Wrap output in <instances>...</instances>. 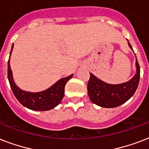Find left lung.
Wrapping results in <instances>:
<instances>
[{
	"instance_id": "1",
	"label": "left lung",
	"mask_w": 149,
	"mask_h": 149,
	"mask_svg": "<svg viewBox=\"0 0 149 149\" xmlns=\"http://www.w3.org/2000/svg\"><path fill=\"white\" fill-rule=\"evenodd\" d=\"M128 44L132 48L129 42ZM136 74L130 81L118 85L106 84L91 73L87 91L91 101L103 107L111 108L120 106L128 100L134 95L139 84L140 66L138 60H136Z\"/></svg>"
}]
</instances>
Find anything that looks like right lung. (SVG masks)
<instances>
[{"label":"right lung","mask_w":149,"mask_h":149,"mask_svg":"<svg viewBox=\"0 0 149 149\" xmlns=\"http://www.w3.org/2000/svg\"><path fill=\"white\" fill-rule=\"evenodd\" d=\"M12 49L10 50V53ZM72 74L59 79L53 86H52L50 88L42 92H39V93L26 92L19 89L15 85V82L13 80L12 72L10 66V58L8 60V77L13 93L23 106L33 111H49L59 104L64 96L65 84L69 79L72 78Z\"/></svg>","instance_id":"1"}]
</instances>
